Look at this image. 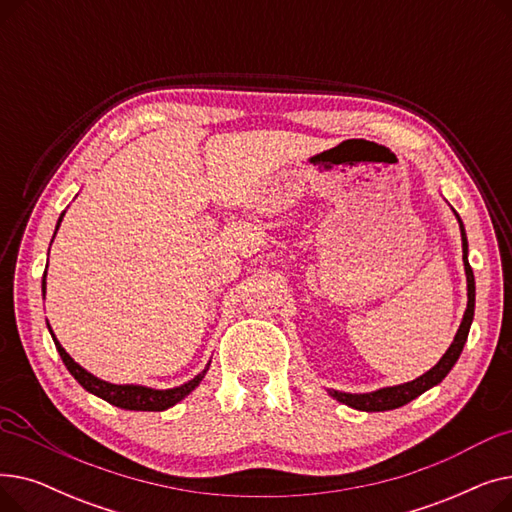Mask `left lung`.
<instances>
[{
	"label": "left lung",
	"mask_w": 512,
	"mask_h": 512,
	"mask_svg": "<svg viewBox=\"0 0 512 512\" xmlns=\"http://www.w3.org/2000/svg\"><path fill=\"white\" fill-rule=\"evenodd\" d=\"M456 218H459V213H456ZM459 224H461V236H463V261H465V274H467V297H469V301H467V311L463 315L459 332H456L454 342L450 344V348L444 353V357L438 361V365H434L427 373H423L421 378H417L413 382H407V384L382 388V390H375V392H369V394H346V392L330 390V394L338 402H344V405H348V407H353L357 411H367V413H380V411L398 409L402 405H407V402H411L413 398H417L419 394H423L425 390L440 384L448 375V371L454 367V363L459 361V357L463 353V346H465L467 336H469L473 311H475V278H473V270H471L469 259H467V234H465V226H463L461 218H459Z\"/></svg>",
	"instance_id": "left-lung-1"
}]
</instances>
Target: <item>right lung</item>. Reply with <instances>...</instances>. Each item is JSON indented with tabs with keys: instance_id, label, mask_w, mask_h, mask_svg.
Here are the masks:
<instances>
[{
	"instance_id": "add662e5",
	"label": "right lung",
	"mask_w": 512,
	"mask_h": 512,
	"mask_svg": "<svg viewBox=\"0 0 512 512\" xmlns=\"http://www.w3.org/2000/svg\"><path fill=\"white\" fill-rule=\"evenodd\" d=\"M62 218H64V213L60 215L58 228H60ZM41 288H43V294H45V276H43V286ZM49 332H51V328H49ZM51 338H53V342H56V348H58V353H60L64 365L68 367V371L74 375V380L80 386H83L87 392L107 400V402H110V405L126 409V411H166V409L174 407L176 402H180L184 396L191 394L199 386V382L203 380V375H205V371H203V373L197 375L195 380L186 382V384H182L178 388H170V390H153V388H145V386H116V384H107V382L95 378V375H91L87 369L80 367L64 351L62 344L58 342V338L53 336V332H51Z\"/></svg>"
}]
</instances>
